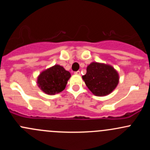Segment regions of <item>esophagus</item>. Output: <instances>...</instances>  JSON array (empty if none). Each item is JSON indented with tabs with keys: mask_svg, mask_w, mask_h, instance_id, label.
Segmentation results:
<instances>
[{
	"mask_svg": "<svg viewBox=\"0 0 150 150\" xmlns=\"http://www.w3.org/2000/svg\"><path fill=\"white\" fill-rule=\"evenodd\" d=\"M75 75H81V72H80V71H77V72H75Z\"/></svg>",
	"mask_w": 150,
	"mask_h": 150,
	"instance_id": "34e87169",
	"label": "esophagus"
}]
</instances>
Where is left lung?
<instances>
[{
	"label": "left lung",
	"mask_w": 150,
	"mask_h": 150,
	"mask_svg": "<svg viewBox=\"0 0 150 150\" xmlns=\"http://www.w3.org/2000/svg\"><path fill=\"white\" fill-rule=\"evenodd\" d=\"M82 78L88 88L97 96L111 93L119 83V74L112 66L96 62L87 67Z\"/></svg>",
	"instance_id": "1"
}]
</instances>
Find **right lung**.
<instances>
[{
  "instance_id": "obj_1",
  "label": "right lung",
  "mask_w": 150,
  "mask_h": 150,
  "mask_svg": "<svg viewBox=\"0 0 150 150\" xmlns=\"http://www.w3.org/2000/svg\"><path fill=\"white\" fill-rule=\"evenodd\" d=\"M70 72L59 64L42 71L38 76L37 84L42 91L48 95H54L62 91L66 87Z\"/></svg>"
}]
</instances>
